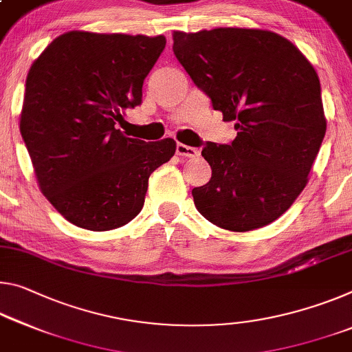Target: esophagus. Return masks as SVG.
<instances>
[{
    "label": "esophagus",
    "instance_id": "34e87169",
    "mask_svg": "<svg viewBox=\"0 0 352 352\" xmlns=\"http://www.w3.org/2000/svg\"><path fill=\"white\" fill-rule=\"evenodd\" d=\"M177 155L185 156V158H194V156H199V150L194 148V147L185 146V144H182V142H178L177 144Z\"/></svg>",
    "mask_w": 352,
    "mask_h": 352
}]
</instances>
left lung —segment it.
<instances>
[{"label": "left lung", "mask_w": 352, "mask_h": 352, "mask_svg": "<svg viewBox=\"0 0 352 352\" xmlns=\"http://www.w3.org/2000/svg\"><path fill=\"white\" fill-rule=\"evenodd\" d=\"M172 37L178 63L238 131L228 146L206 142L211 178L192 189L194 205L226 230L271 224L309 183L326 135L315 67L288 38L258 28Z\"/></svg>", "instance_id": "1"}]
</instances>
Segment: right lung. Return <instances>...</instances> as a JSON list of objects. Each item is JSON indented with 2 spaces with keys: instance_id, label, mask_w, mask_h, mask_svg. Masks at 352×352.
<instances>
[{
  "instance_id": "obj_1",
  "label": "right lung",
  "mask_w": 352,
  "mask_h": 352,
  "mask_svg": "<svg viewBox=\"0 0 352 352\" xmlns=\"http://www.w3.org/2000/svg\"><path fill=\"white\" fill-rule=\"evenodd\" d=\"M164 36L69 31L26 76L20 131L38 188L67 221L92 232L125 226L142 210L148 177L177 144L128 138L117 124L141 103Z\"/></svg>"
}]
</instances>
